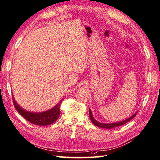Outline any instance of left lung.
<instances>
[{
	"label": "left lung",
	"mask_w": 160,
	"mask_h": 160,
	"mask_svg": "<svg viewBox=\"0 0 160 160\" xmlns=\"http://www.w3.org/2000/svg\"><path fill=\"white\" fill-rule=\"evenodd\" d=\"M136 114L137 113H135L133 116L129 117V118L126 119L125 120H122V121L118 122H114V123H108V124H105V123H102V122H99L98 121H97L92 116V114L91 111L89 108V116H90V119L91 120V122L93 123V124L95 125L96 126H98L99 128H106V129H111V128H116V127H119V126H121L122 125L125 124V123H127L128 122H129V120H131L133 118H134L136 116Z\"/></svg>",
	"instance_id": "1"
}]
</instances>
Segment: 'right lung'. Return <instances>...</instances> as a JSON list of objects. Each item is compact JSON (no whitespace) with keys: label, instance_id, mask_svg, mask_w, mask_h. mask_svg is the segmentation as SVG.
<instances>
[{"label":"right lung","instance_id":"right-lung-1","mask_svg":"<svg viewBox=\"0 0 160 160\" xmlns=\"http://www.w3.org/2000/svg\"><path fill=\"white\" fill-rule=\"evenodd\" d=\"M62 100L59 102L52 109L41 113H32L24 110L23 108L19 107L13 98L14 106L18 112L20 113V115H22L30 122L37 125H49L56 122L61 113L60 106H61Z\"/></svg>","mask_w":160,"mask_h":160}]
</instances>
